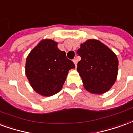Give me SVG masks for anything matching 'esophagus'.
<instances>
[{
  "mask_svg": "<svg viewBox=\"0 0 133 133\" xmlns=\"http://www.w3.org/2000/svg\"><path fill=\"white\" fill-rule=\"evenodd\" d=\"M73 62H74V64L75 66L76 67V65H77V59H73Z\"/></svg>",
  "mask_w": 133,
  "mask_h": 133,
  "instance_id": "34e87169",
  "label": "esophagus"
}]
</instances>
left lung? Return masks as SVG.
<instances>
[{
    "mask_svg": "<svg viewBox=\"0 0 133 133\" xmlns=\"http://www.w3.org/2000/svg\"><path fill=\"white\" fill-rule=\"evenodd\" d=\"M77 54L81 58L77 64V71L85 89L94 94L109 91L118 76V59L116 54L95 39L81 44Z\"/></svg>",
    "mask_w": 133,
    "mask_h": 133,
    "instance_id": "8db88e82",
    "label": "left lung"
}]
</instances>
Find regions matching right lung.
<instances>
[{"mask_svg": "<svg viewBox=\"0 0 133 133\" xmlns=\"http://www.w3.org/2000/svg\"><path fill=\"white\" fill-rule=\"evenodd\" d=\"M57 42L42 39L31 50L26 59L25 74L33 90L43 96L59 92L69 71L75 68L65 52L57 47Z\"/></svg>", "mask_w": 133, "mask_h": 133, "instance_id": "1", "label": "right lung"}]
</instances>
